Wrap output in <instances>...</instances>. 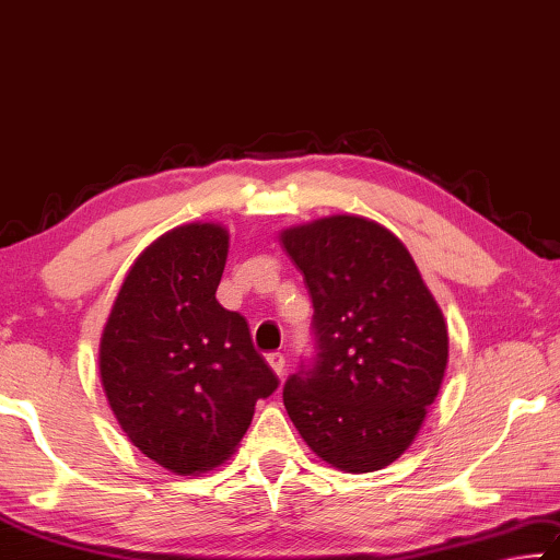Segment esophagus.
Masks as SVG:
<instances>
[{
  "mask_svg": "<svg viewBox=\"0 0 560 560\" xmlns=\"http://www.w3.org/2000/svg\"><path fill=\"white\" fill-rule=\"evenodd\" d=\"M268 364L272 366V372L278 374V377H282V374H285V354H282V352L268 354Z\"/></svg>",
  "mask_w": 560,
  "mask_h": 560,
  "instance_id": "1",
  "label": "esophagus"
}]
</instances>
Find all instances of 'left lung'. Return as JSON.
<instances>
[{"label":"left lung","mask_w":560,"mask_h":560,"mask_svg":"<svg viewBox=\"0 0 560 560\" xmlns=\"http://www.w3.org/2000/svg\"><path fill=\"white\" fill-rule=\"evenodd\" d=\"M282 245L315 307V354L282 387L292 424L337 469H384L442 387V310L407 247L374 220L332 215L290 228Z\"/></svg>","instance_id":"obj_1"}]
</instances>
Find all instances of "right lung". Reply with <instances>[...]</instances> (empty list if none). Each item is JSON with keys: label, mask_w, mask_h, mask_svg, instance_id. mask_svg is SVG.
<instances>
[{"label": "right lung", "mask_w": 560, "mask_h": 560, "mask_svg": "<svg viewBox=\"0 0 560 560\" xmlns=\"http://www.w3.org/2000/svg\"><path fill=\"white\" fill-rule=\"evenodd\" d=\"M228 233L190 223L145 247L128 270L98 350L101 382L133 446L190 476L223 464L255 401L280 380L241 313L215 300Z\"/></svg>", "instance_id": "1"}]
</instances>
